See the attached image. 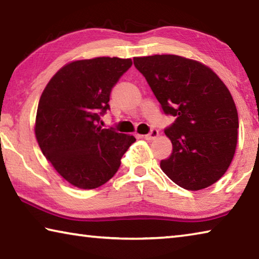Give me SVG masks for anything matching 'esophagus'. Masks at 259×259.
<instances>
[{
    "mask_svg": "<svg viewBox=\"0 0 259 259\" xmlns=\"http://www.w3.org/2000/svg\"><path fill=\"white\" fill-rule=\"evenodd\" d=\"M157 136H159V131H157L156 129H152L150 134L144 136V138H145L146 140H153V139H155Z\"/></svg>",
    "mask_w": 259,
    "mask_h": 259,
    "instance_id": "34e87169",
    "label": "esophagus"
}]
</instances>
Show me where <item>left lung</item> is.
Returning a JSON list of instances; mask_svg holds the SVG:
<instances>
[{
	"mask_svg": "<svg viewBox=\"0 0 259 259\" xmlns=\"http://www.w3.org/2000/svg\"><path fill=\"white\" fill-rule=\"evenodd\" d=\"M166 115L176 117L164 134L172 153L160 166L174 183L199 191L229 169L238 143L234 100L217 74L199 61L176 55L135 57Z\"/></svg>",
	"mask_w": 259,
	"mask_h": 259,
	"instance_id": "8db88e82",
	"label": "left lung"
}]
</instances>
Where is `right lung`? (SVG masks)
<instances>
[{
  "label": "right lung",
  "instance_id": "right-lung-1",
  "mask_svg": "<svg viewBox=\"0 0 259 259\" xmlns=\"http://www.w3.org/2000/svg\"><path fill=\"white\" fill-rule=\"evenodd\" d=\"M131 59L98 57L72 61L57 72L38 102L35 136L61 177L82 190L108 182L120 168L134 136L103 129L109 95Z\"/></svg>",
  "mask_w": 259,
  "mask_h": 259
}]
</instances>
